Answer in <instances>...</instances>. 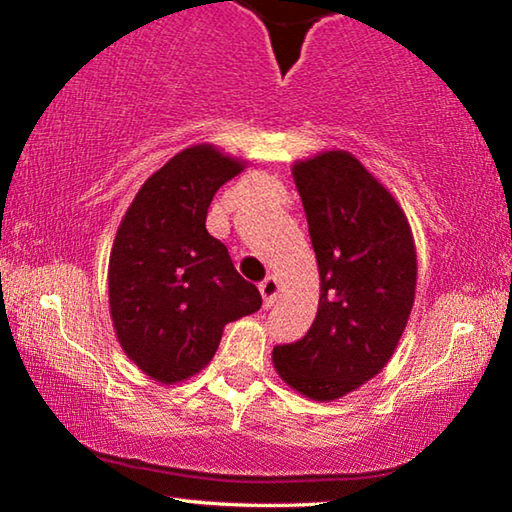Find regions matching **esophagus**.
Segmentation results:
<instances>
[{"instance_id": "1", "label": "esophagus", "mask_w": 512, "mask_h": 512, "mask_svg": "<svg viewBox=\"0 0 512 512\" xmlns=\"http://www.w3.org/2000/svg\"><path fill=\"white\" fill-rule=\"evenodd\" d=\"M277 291H280V282H277L275 277H266L264 282H259V293H262L266 309L273 307V302L277 298Z\"/></svg>"}]
</instances>
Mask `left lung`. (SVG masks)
<instances>
[{"mask_svg": "<svg viewBox=\"0 0 512 512\" xmlns=\"http://www.w3.org/2000/svg\"><path fill=\"white\" fill-rule=\"evenodd\" d=\"M314 246L320 300L296 343L275 345L273 366L318 402L339 400L379 375L413 309L418 262L393 194L348 151L293 164Z\"/></svg>", "mask_w": 512, "mask_h": 512, "instance_id": "8db88e82", "label": "left lung"}]
</instances>
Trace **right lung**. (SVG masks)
I'll list each match as a JSON object with an SVG mask.
<instances>
[{"label": "right lung", "instance_id": "1", "mask_svg": "<svg viewBox=\"0 0 512 512\" xmlns=\"http://www.w3.org/2000/svg\"><path fill=\"white\" fill-rule=\"evenodd\" d=\"M241 169L212 144L189 146L146 180L119 223L108 266L112 325L128 359L160 384L201 372L223 327L262 307L205 228L216 189Z\"/></svg>", "mask_w": 512, "mask_h": 512}]
</instances>
